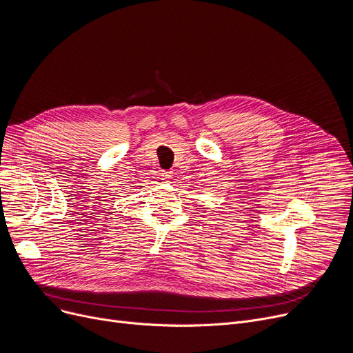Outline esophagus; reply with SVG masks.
Listing matches in <instances>:
<instances>
[{
	"mask_svg": "<svg viewBox=\"0 0 353 353\" xmlns=\"http://www.w3.org/2000/svg\"><path fill=\"white\" fill-rule=\"evenodd\" d=\"M161 179H163L164 181H172L173 173H172V172H161Z\"/></svg>",
	"mask_w": 353,
	"mask_h": 353,
	"instance_id": "34e87169",
	"label": "esophagus"
}]
</instances>
